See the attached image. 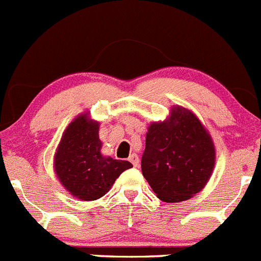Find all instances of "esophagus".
Returning a JSON list of instances; mask_svg holds the SVG:
<instances>
[{
    "mask_svg": "<svg viewBox=\"0 0 261 261\" xmlns=\"http://www.w3.org/2000/svg\"><path fill=\"white\" fill-rule=\"evenodd\" d=\"M128 160H129V162H130L132 165H133L134 167H137L139 165V159H138V156H137L136 153H132L130 156H129V159H128Z\"/></svg>",
    "mask_w": 261,
    "mask_h": 261,
    "instance_id": "obj_1",
    "label": "esophagus"
}]
</instances>
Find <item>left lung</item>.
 Listing matches in <instances>:
<instances>
[{"label": "left lung", "mask_w": 261, "mask_h": 261, "mask_svg": "<svg viewBox=\"0 0 261 261\" xmlns=\"http://www.w3.org/2000/svg\"><path fill=\"white\" fill-rule=\"evenodd\" d=\"M215 159L212 138L199 119L176 107L169 120L148 127L142 174L157 198L167 203L182 202L205 187Z\"/></svg>", "instance_id": "left-lung-1"}]
</instances>
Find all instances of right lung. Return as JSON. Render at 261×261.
<instances>
[{"instance_id": "add662e5", "label": "right lung", "mask_w": 261, "mask_h": 261, "mask_svg": "<svg viewBox=\"0 0 261 261\" xmlns=\"http://www.w3.org/2000/svg\"><path fill=\"white\" fill-rule=\"evenodd\" d=\"M99 123L86 114L80 115L67 127L61 139L54 169L59 181L73 197L96 200L107 194L115 180L132 164L101 154Z\"/></svg>"}]
</instances>
